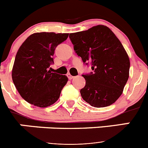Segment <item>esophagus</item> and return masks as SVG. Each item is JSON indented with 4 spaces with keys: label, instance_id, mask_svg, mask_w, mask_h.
<instances>
[{
    "label": "esophagus",
    "instance_id": "1",
    "mask_svg": "<svg viewBox=\"0 0 148 148\" xmlns=\"http://www.w3.org/2000/svg\"><path fill=\"white\" fill-rule=\"evenodd\" d=\"M67 76H68V78H69V79H70V80H71V79H73V78H74V77H73V75H70V73H69V74H67Z\"/></svg>",
    "mask_w": 148,
    "mask_h": 148
}]
</instances>
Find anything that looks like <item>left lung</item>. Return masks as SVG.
I'll list each match as a JSON object with an SVG mask.
<instances>
[{"mask_svg":"<svg viewBox=\"0 0 148 148\" xmlns=\"http://www.w3.org/2000/svg\"><path fill=\"white\" fill-rule=\"evenodd\" d=\"M76 54L84 63L91 62L93 72L82 75L85 87L80 90L86 102L94 108L111 105L122 94L129 78L130 59L112 30L104 25L70 34Z\"/></svg>","mask_w":148,"mask_h":148,"instance_id":"obj_1","label":"left lung"}]
</instances>
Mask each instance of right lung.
<instances>
[{
    "instance_id": "obj_1",
    "label": "right lung",
    "mask_w": 148,
    "mask_h": 148,
    "mask_svg": "<svg viewBox=\"0 0 148 148\" xmlns=\"http://www.w3.org/2000/svg\"><path fill=\"white\" fill-rule=\"evenodd\" d=\"M68 33L36 32L22 44L17 52L12 78L21 96L29 104L47 108L59 99L68 81L48 70L58 44L66 40Z\"/></svg>"
}]
</instances>
